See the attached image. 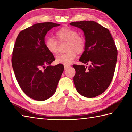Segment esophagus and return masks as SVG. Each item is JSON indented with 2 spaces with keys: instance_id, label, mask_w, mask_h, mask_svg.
Returning a JSON list of instances; mask_svg holds the SVG:
<instances>
[{
  "instance_id": "1",
  "label": "esophagus",
  "mask_w": 132,
  "mask_h": 132,
  "mask_svg": "<svg viewBox=\"0 0 132 132\" xmlns=\"http://www.w3.org/2000/svg\"><path fill=\"white\" fill-rule=\"evenodd\" d=\"M64 69L66 70V69H68V68H69L70 67V65H64Z\"/></svg>"
}]
</instances>
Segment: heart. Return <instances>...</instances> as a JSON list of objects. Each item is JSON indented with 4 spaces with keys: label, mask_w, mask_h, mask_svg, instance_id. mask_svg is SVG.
Here are the masks:
<instances>
[{
    "label": "heart",
    "mask_w": 132,
    "mask_h": 132,
    "mask_svg": "<svg viewBox=\"0 0 132 132\" xmlns=\"http://www.w3.org/2000/svg\"><path fill=\"white\" fill-rule=\"evenodd\" d=\"M55 37L59 43L67 42L66 50L68 52L57 55L56 63L68 65L71 64L76 58L77 53H82L85 48V40L82 36L78 35V32L69 27H63L55 32ZM45 46L52 54L58 52V43L54 38L49 36L45 40Z\"/></svg>",
    "instance_id": "b5f03b06"
}]
</instances>
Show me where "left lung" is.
<instances>
[{
    "instance_id": "1",
    "label": "left lung",
    "mask_w": 132,
    "mask_h": 132,
    "mask_svg": "<svg viewBox=\"0 0 132 132\" xmlns=\"http://www.w3.org/2000/svg\"><path fill=\"white\" fill-rule=\"evenodd\" d=\"M82 29L85 36V50L79 61L88 64L75 65L74 83L79 94L94 97L103 93L112 80L117 59V50L109 30L94 21L70 23Z\"/></svg>"
}]
</instances>
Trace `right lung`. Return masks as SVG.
I'll list each match as a JSON object with an SVG mask.
<instances>
[{"label": "right lung", "instance_id": "add662e5", "mask_svg": "<svg viewBox=\"0 0 132 132\" xmlns=\"http://www.w3.org/2000/svg\"><path fill=\"white\" fill-rule=\"evenodd\" d=\"M59 26L35 24L19 33L14 45L12 64L17 81L24 93L36 100H45L55 93L64 70L62 64L50 66L55 58L45 46L47 32Z\"/></svg>", "mask_w": 132, "mask_h": 132}]
</instances>
